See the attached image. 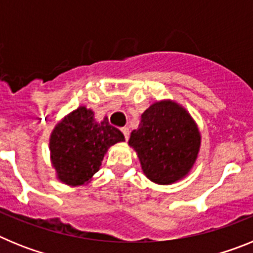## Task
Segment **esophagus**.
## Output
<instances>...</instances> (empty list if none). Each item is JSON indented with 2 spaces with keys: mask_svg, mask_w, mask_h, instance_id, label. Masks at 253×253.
Instances as JSON below:
<instances>
[{
  "mask_svg": "<svg viewBox=\"0 0 253 253\" xmlns=\"http://www.w3.org/2000/svg\"><path fill=\"white\" fill-rule=\"evenodd\" d=\"M120 130H122V133L124 134L125 139L128 140L129 139V128H128V126H124V128H122Z\"/></svg>",
  "mask_w": 253,
  "mask_h": 253,
  "instance_id": "1",
  "label": "esophagus"
}]
</instances>
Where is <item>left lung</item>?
Here are the masks:
<instances>
[{
  "label": "left lung",
  "mask_w": 253,
  "mask_h": 253,
  "mask_svg": "<svg viewBox=\"0 0 253 253\" xmlns=\"http://www.w3.org/2000/svg\"><path fill=\"white\" fill-rule=\"evenodd\" d=\"M200 131L186 109L171 100L152 104L142 114L129 146L137 152L144 175L160 185L184 178L195 165Z\"/></svg>",
  "instance_id": "left-lung-1"
}]
</instances>
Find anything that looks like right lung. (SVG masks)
<instances>
[{"mask_svg":"<svg viewBox=\"0 0 253 253\" xmlns=\"http://www.w3.org/2000/svg\"><path fill=\"white\" fill-rule=\"evenodd\" d=\"M124 140L106 116L96 122L92 110L80 106L64 116L50 134V160L57 177L72 186L87 184L99 171L107 149Z\"/></svg>","mask_w":253,"mask_h":253,"instance_id":"right-lung-1","label":"right lung"}]
</instances>
